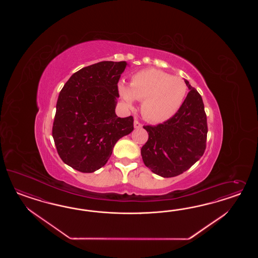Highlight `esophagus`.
<instances>
[{"label": "esophagus", "instance_id": "obj_1", "mask_svg": "<svg viewBox=\"0 0 258 258\" xmlns=\"http://www.w3.org/2000/svg\"><path fill=\"white\" fill-rule=\"evenodd\" d=\"M133 125H134V128H141L142 127V124H141L140 122H138L137 120L134 121Z\"/></svg>", "mask_w": 258, "mask_h": 258}]
</instances>
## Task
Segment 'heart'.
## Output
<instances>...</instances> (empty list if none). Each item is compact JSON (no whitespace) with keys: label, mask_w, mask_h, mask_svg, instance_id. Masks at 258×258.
I'll return each mask as SVG.
<instances>
[{"label":"heart","mask_w":258,"mask_h":258,"mask_svg":"<svg viewBox=\"0 0 258 258\" xmlns=\"http://www.w3.org/2000/svg\"><path fill=\"white\" fill-rule=\"evenodd\" d=\"M117 89L128 108H133L134 99L142 101V114L151 123H163L173 117L182 106L188 90L182 78L156 69L137 72L130 86L119 82Z\"/></svg>","instance_id":"heart-1"}]
</instances>
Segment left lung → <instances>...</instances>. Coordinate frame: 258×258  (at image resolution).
<instances>
[{"mask_svg":"<svg viewBox=\"0 0 258 258\" xmlns=\"http://www.w3.org/2000/svg\"><path fill=\"white\" fill-rule=\"evenodd\" d=\"M184 81L190 91L179 111L163 124L144 125L149 133V140L141 149L144 164L164 178L186 171L206 148L208 130L203 98Z\"/></svg>","mask_w":258,"mask_h":258,"instance_id":"left-lung-1","label":"left lung"}]
</instances>
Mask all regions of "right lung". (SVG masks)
Returning a JSON list of instances; mask_svg holds the SVG:
<instances>
[{
	"mask_svg": "<svg viewBox=\"0 0 258 258\" xmlns=\"http://www.w3.org/2000/svg\"><path fill=\"white\" fill-rule=\"evenodd\" d=\"M125 61H101L75 73L60 91L53 124L59 157L82 173L107 164L120 138L133 131V117L115 113L117 83Z\"/></svg>",
	"mask_w": 258,
	"mask_h": 258,
	"instance_id": "right-lung-1",
	"label": "right lung"
}]
</instances>
